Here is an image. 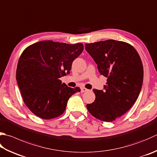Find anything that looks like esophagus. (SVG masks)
<instances>
[{"mask_svg": "<svg viewBox=\"0 0 157 157\" xmlns=\"http://www.w3.org/2000/svg\"><path fill=\"white\" fill-rule=\"evenodd\" d=\"M88 90L86 89L85 87H82L81 88V92H85V91H87Z\"/></svg>", "mask_w": 157, "mask_h": 157, "instance_id": "34e87169", "label": "esophagus"}]
</instances>
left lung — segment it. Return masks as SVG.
<instances>
[{"label": "left lung", "instance_id": "1", "mask_svg": "<svg viewBox=\"0 0 157 157\" xmlns=\"http://www.w3.org/2000/svg\"><path fill=\"white\" fill-rule=\"evenodd\" d=\"M85 50L107 78L105 90L94 89L96 99L88 111L100 120L112 122L126 113L140 95L144 78L142 62L134 47L113 40L85 44Z\"/></svg>", "mask_w": 157, "mask_h": 157}]
</instances>
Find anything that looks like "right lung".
<instances>
[{
  "instance_id": "add662e5",
  "label": "right lung",
  "mask_w": 157,
  "mask_h": 157,
  "mask_svg": "<svg viewBox=\"0 0 157 157\" xmlns=\"http://www.w3.org/2000/svg\"><path fill=\"white\" fill-rule=\"evenodd\" d=\"M83 51V44L42 41L27 47L17 63L16 80L24 102L42 119L57 117L66 110L74 94L59 79L70 74L73 61Z\"/></svg>"
}]
</instances>
